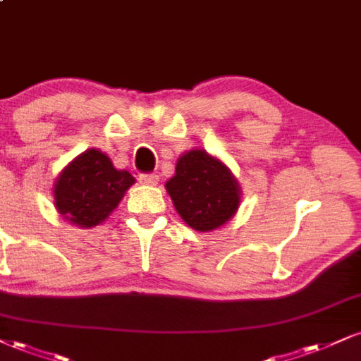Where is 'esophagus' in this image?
Listing matches in <instances>:
<instances>
[{"mask_svg":"<svg viewBox=\"0 0 361 361\" xmlns=\"http://www.w3.org/2000/svg\"><path fill=\"white\" fill-rule=\"evenodd\" d=\"M139 180H141V183H145V185L156 186V185H158V181H159V176L154 175V173H153V175H141Z\"/></svg>","mask_w":361,"mask_h":361,"instance_id":"obj_1","label":"esophagus"}]
</instances>
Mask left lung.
<instances>
[{
  "instance_id": "1",
  "label": "left lung",
  "mask_w": 361,
  "mask_h": 361,
  "mask_svg": "<svg viewBox=\"0 0 361 361\" xmlns=\"http://www.w3.org/2000/svg\"><path fill=\"white\" fill-rule=\"evenodd\" d=\"M166 192L178 215L198 232L220 228L237 214L242 190L222 159L205 149H190L178 158Z\"/></svg>"
}]
</instances>
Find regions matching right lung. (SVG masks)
I'll use <instances>...</instances> for the list:
<instances>
[{
    "mask_svg": "<svg viewBox=\"0 0 361 361\" xmlns=\"http://www.w3.org/2000/svg\"><path fill=\"white\" fill-rule=\"evenodd\" d=\"M134 183L131 173L116 169L109 156L90 147L73 158L55 180V208L72 225L95 227L116 210Z\"/></svg>",
    "mask_w": 361,
    "mask_h": 361,
    "instance_id": "add662e5",
    "label": "right lung"
}]
</instances>
